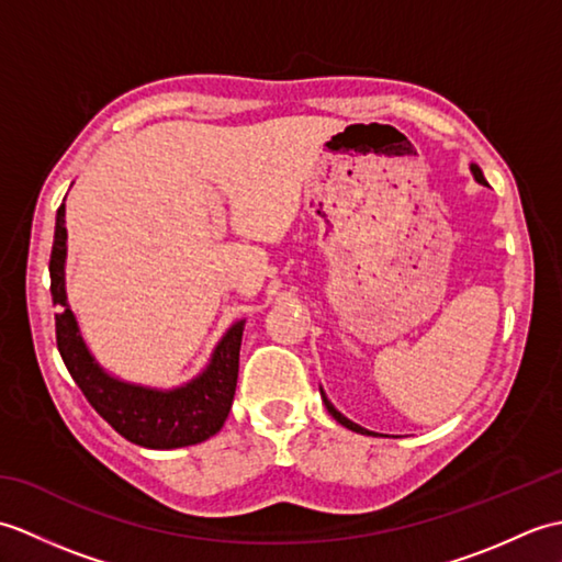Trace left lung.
<instances>
[{
	"label": "left lung",
	"instance_id": "left-lung-1",
	"mask_svg": "<svg viewBox=\"0 0 562 562\" xmlns=\"http://www.w3.org/2000/svg\"><path fill=\"white\" fill-rule=\"evenodd\" d=\"M471 171H473V178L479 183H483V186H487V181L483 178V171L479 169V166L475 164H471ZM321 398H324V403H326V408H328V413L336 417V420L342 425V427H348V429H352V432H360V435H374V432H369V429H364V427H360V425H355L352 420H348V417H345L342 413H338L336 408H333V403L326 398V393H324V389H321Z\"/></svg>",
	"mask_w": 562,
	"mask_h": 562
}]
</instances>
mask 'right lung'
Here are the masks:
<instances>
[{
  "label": "right lung",
  "instance_id": "obj_1",
  "mask_svg": "<svg viewBox=\"0 0 562 562\" xmlns=\"http://www.w3.org/2000/svg\"><path fill=\"white\" fill-rule=\"evenodd\" d=\"M67 229L65 202L55 217V241L50 254V294L57 306L55 336L57 350L71 379L83 396L117 435L147 449H178L205 441L217 435L232 411L238 379V350L246 321L224 333L205 372L188 384L161 391L127 384L111 376L93 360L87 342L81 340L77 318L71 314L65 292Z\"/></svg>",
  "mask_w": 562,
  "mask_h": 562
}]
</instances>
